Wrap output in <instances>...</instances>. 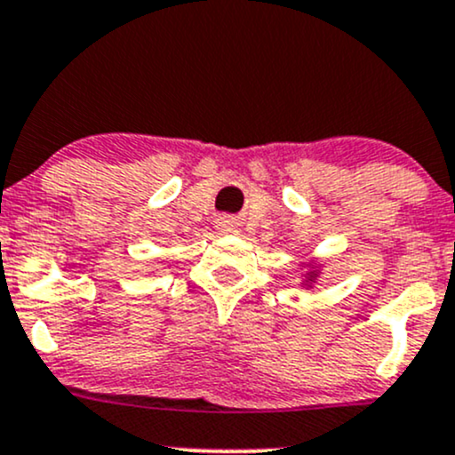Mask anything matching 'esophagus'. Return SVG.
I'll list each match as a JSON object with an SVG mask.
<instances>
[{"instance_id":"34e87169","label":"esophagus","mask_w":455,"mask_h":455,"mask_svg":"<svg viewBox=\"0 0 455 455\" xmlns=\"http://www.w3.org/2000/svg\"><path fill=\"white\" fill-rule=\"evenodd\" d=\"M217 228H219V232H223V234L236 232V226H234V221H229V219H219Z\"/></svg>"}]
</instances>
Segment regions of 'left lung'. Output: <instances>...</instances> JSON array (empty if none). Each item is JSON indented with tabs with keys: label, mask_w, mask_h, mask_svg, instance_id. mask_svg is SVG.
<instances>
[{
	"label": "left lung",
	"mask_w": 455,
	"mask_h": 455,
	"mask_svg": "<svg viewBox=\"0 0 455 455\" xmlns=\"http://www.w3.org/2000/svg\"><path fill=\"white\" fill-rule=\"evenodd\" d=\"M307 271H306V280H304V286L306 288H312V284H315V280L319 277V265L316 262H307Z\"/></svg>",
	"instance_id": "obj_1"
}]
</instances>
